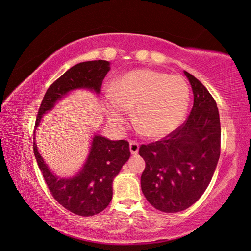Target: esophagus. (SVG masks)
Masks as SVG:
<instances>
[{
	"mask_svg": "<svg viewBox=\"0 0 251 251\" xmlns=\"http://www.w3.org/2000/svg\"><path fill=\"white\" fill-rule=\"evenodd\" d=\"M139 151V144L136 141H130V151L132 155H136L138 154Z\"/></svg>",
	"mask_w": 251,
	"mask_h": 251,
	"instance_id": "34e87169",
	"label": "esophagus"
}]
</instances>
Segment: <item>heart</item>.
Masks as SVG:
<instances>
[{
	"label": "heart",
	"mask_w": 251,
	"mask_h": 251,
	"mask_svg": "<svg viewBox=\"0 0 251 251\" xmlns=\"http://www.w3.org/2000/svg\"><path fill=\"white\" fill-rule=\"evenodd\" d=\"M189 91L185 80L150 69L127 72L114 82L107 101L111 123L120 126L126 111L133 109V120L151 138H162L174 132L188 108Z\"/></svg>",
	"instance_id": "heart-1"
}]
</instances>
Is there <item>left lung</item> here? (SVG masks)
<instances>
[{"label": "left lung", "instance_id": "8db88e82", "mask_svg": "<svg viewBox=\"0 0 251 251\" xmlns=\"http://www.w3.org/2000/svg\"><path fill=\"white\" fill-rule=\"evenodd\" d=\"M184 74L194 93L191 114L163 139L139 148L146 161L142 193L151 206L164 212L182 211L200 199L215 173L221 148L214 97L194 75Z\"/></svg>", "mask_w": 251, "mask_h": 251}]
</instances>
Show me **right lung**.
Segmentation results:
<instances>
[{
	"mask_svg": "<svg viewBox=\"0 0 251 251\" xmlns=\"http://www.w3.org/2000/svg\"><path fill=\"white\" fill-rule=\"evenodd\" d=\"M110 71L107 60H91L73 66L48 88L35 121V128L45 113L70 91L88 89L100 94L101 83ZM33 151L50 193L62 206L82 217L100 214L108 206L113 196V180L130 158L126 140H110L95 135L82 169L72 178L59 179L43 160L33 137Z\"/></svg>",
	"mask_w": 251,
	"mask_h": 251,
	"instance_id": "add662e5",
	"label": "right lung"
}]
</instances>
